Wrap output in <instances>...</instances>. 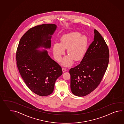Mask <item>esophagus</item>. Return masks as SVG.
<instances>
[{"label":"esophagus","instance_id":"esophagus-1","mask_svg":"<svg viewBox=\"0 0 124 124\" xmlns=\"http://www.w3.org/2000/svg\"><path fill=\"white\" fill-rule=\"evenodd\" d=\"M62 70H63V72H66V71H67V69H66L65 68H62Z\"/></svg>","mask_w":124,"mask_h":124}]
</instances>
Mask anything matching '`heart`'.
<instances>
[{"label": "heart", "mask_w": 124, "mask_h": 124, "mask_svg": "<svg viewBox=\"0 0 124 124\" xmlns=\"http://www.w3.org/2000/svg\"><path fill=\"white\" fill-rule=\"evenodd\" d=\"M88 39L85 35L81 36L77 32H72L62 36L61 43H56L53 45V51L54 57L57 61L61 60V56L67 49L69 55L63 58L62 63L66 66L72 64L73 60L80 61L85 54L88 44Z\"/></svg>", "instance_id": "heart-1"}]
</instances>
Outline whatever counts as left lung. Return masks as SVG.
<instances>
[{
    "instance_id": "obj_1",
    "label": "left lung",
    "mask_w": 124,
    "mask_h": 124,
    "mask_svg": "<svg viewBox=\"0 0 124 124\" xmlns=\"http://www.w3.org/2000/svg\"><path fill=\"white\" fill-rule=\"evenodd\" d=\"M94 40L80 63L70 69L71 89L78 96L88 95L99 85L109 62V50L105 39L94 29Z\"/></svg>"
}]
</instances>
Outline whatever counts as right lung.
Returning a JSON list of instances; mask_svg holds the SVG:
<instances>
[{"mask_svg":"<svg viewBox=\"0 0 124 124\" xmlns=\"http://www.w3.org/2000/svg\"><path fill=\"white\" fill-rule=\"evenodd\" d=\"M56 28L54 24L37 25L26 32L20 39L17 49L16 60L19 73L28 88L40 96L52 93L56 80L62 74L61 66L48 55L52 35Z\"/></svg>","mask_w":124,"mask_h":124,"instance_id":"add662e5","label":"right lung"}]
</instances>
